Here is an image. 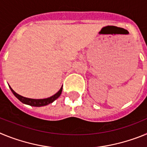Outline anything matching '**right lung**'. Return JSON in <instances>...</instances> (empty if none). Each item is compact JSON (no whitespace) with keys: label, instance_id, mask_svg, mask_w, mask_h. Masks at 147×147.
I'll return each instance as SVG.
<instances>
[{"label":"right lung","instance_id":"obj_1","mask_svg":"<svg viewBox=\"0 0 147 147\" xmlns=\"http://www.w3.org/2000/svg\"><path fill=\"white\" fill-rule=\"evenodd\" d=\"M9 88L10 89H11V92L13 93V94L15 95V96H16L18 99L20 100V102H23V103L24 104H26V105H31V106H34V107H42V106H45V105H48L49 104L52 103L54 101H55V100L57 99L59 96H60L62 90V87L57 93H56L55 95H54V96H52L49 97V98H43V99H32V98H26V97L22 96H20V95L15 93V92L11 89V88L10 86Z\"/></svg>","mask_w":147,"mask_h":147}]
</instances>
